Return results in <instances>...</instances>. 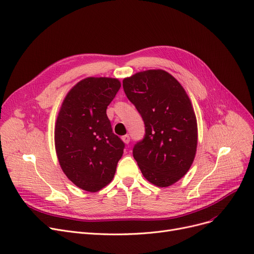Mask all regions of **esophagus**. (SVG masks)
Wrapping results in <instances>:
<instances>
[{
  "mask_svg": "<svg viewBox=\"0 0 254 254\" xmlns=\"http://www.w3.org/2000/svg\"><path fill=\"white\" fill-rule=\"evenodd\" d=\"M123 140H124V142L126 143V144H128L129 141H130V138H129L128 135H125V136H123Z\"/></svg>",
  "mask_w": 254,
  "mask_h": 254,
  "instance_id": "esophagus-1",
  "label": "esophagus"
}]
</instances>
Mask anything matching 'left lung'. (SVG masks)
<instances>
[{"mask_svg": "<svg viewBox=\"0 0 254 254\" xmlns=\"http://www.w3.org/2000/svg\"><path fill=\"white\" fill-rule=\"evenodd\" d=\"M140 113L145 135L133 148L144 178L168 187L188 172L197 147V124L190 98L171 74L161 69L141 71L123 82Z\"/></svg>", "mask_w": 254, "mask_h": 254, "instance_id": "left-lung-1", "label": "left lung"}]
</instances>
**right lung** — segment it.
I'll use <instances>...</instances> for the list:
<instances>
[{"label":"right lung","mask_w":254,"mask_h":254,"mask_svg":"<svg viewBox=\"0 0 254 254\" xmlns=\"http://www.w3.org/2000/svg\"><path fill=\"white\" fill-rule=\"evenodd\" d=\"M111 78H87L66 95L55 127L60 166L79 188L97 192L114 178L125 143L112 130L107 108L120 88Z\"/></svg>","instance_id":"obj_1"}]
</instances>
